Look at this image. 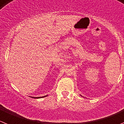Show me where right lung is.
Returning a JSON list of instances; mask_svg holds the SVG:
<instances>
[{
  "label": "right lung",
  "instance_id": "obj_1",
  "mask_svg": "<svg viewBox=\"0 0 124 124\" xmlns=\"http://www.w3.org/2000/svg\"><path fill=\"white\" fill-rule=\"evenodd\" d=\"M45 96H42V97H45ZM32 98H40V97H32ZM41 98H42V97H41Z\"/></svg>",
  "mask_w": 124,
  "mask_h": 124
}]
</instances>
